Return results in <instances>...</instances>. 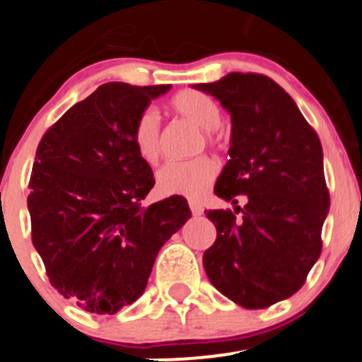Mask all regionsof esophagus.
<instances>
[{
	"label": "esophagus",
	"instance_id": "1",
	"mask_svg": "<svg viewBox=\"0 0 362 362\" xmlns=\"http://www.w3.org/2000/svg\"><path fill=\"white\" fill-rule=\"evenodd\" d=\"M188 206H189V209H192V213L195 214V216H199V214H202V206H200L199 202H197V200H193V199H189L188 200Z\"/></svg>",
	"mask_w": 362,
	"mask_h": 362
}]
</instances>
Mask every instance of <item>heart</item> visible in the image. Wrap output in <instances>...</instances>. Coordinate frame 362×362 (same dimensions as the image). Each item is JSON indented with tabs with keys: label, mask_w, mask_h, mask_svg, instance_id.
<instances>
[{
	"label": "heart",
	"mask_w": 362,
	"mask_h": 362,
	"mask_svg": "<svg viewBox=\"0 0 362 362\" xmlns=\"http://www.w3.org/2000/svg\"><path fill=\"white\" fill-rule=\"evenodd\" d=\"M169 109L176 116L202 128L204 144L209 148H220L223 144V128H221V107L209 95L195 89H185L174 95L169 102ZM132 142L139 158L149 165H156L162 158V132L158 116L151 109L142 110L132 127ZM218 165L209 156H197L186 162H170L158 170L156 185L163 195H188L197 197L214 181Z\"/></svg>",
	"instance_id": "1"
}]
</instances>
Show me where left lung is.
I'll list each match as a JSON object with an SVG mask.
<instances>
[{
    "label": "left lung",
    "instance_id": "1",
    "mask_svg": "<svg viewBox=\"0 0 362 362\" xmlns=\"http://www.w3.org/2000/svg\"><path fill=\"white\" fill-rule=\"evenodd\" d=\"M232 116L228 163L214 193L246 206L209 209L216 241L202 262L211 284L248 310L294 296L322 253L329 211L322 144L294 100L262 74L197 84ZM242 216H235L238 211Z\"/></svg>",
    "mask_w": 362,
    "mask_h": 362
}]
</instances>
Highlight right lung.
<instances>
[{"label": "right lung", "instance_id": "1", "mask_svg": "<svg viewBox=\"0 0 362 362\" xmlns=\"http://www.w3.org/2000/svg\"><path fill=\"white\" fill-rule=\"evenodd\" d=\"M169 88L102 84L37 148L31 241L52 287L89 313L114 315L137 301L160 248L192 216L181 195L142 206L155 177L135 151L132 127Z\"/></svg>", "mask_w": 362, "mask_h": 362}]
</instances>
